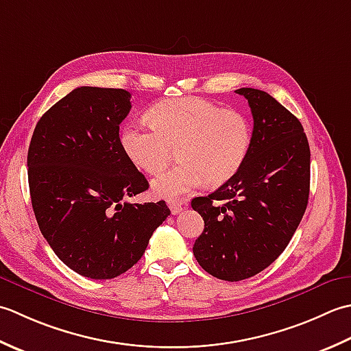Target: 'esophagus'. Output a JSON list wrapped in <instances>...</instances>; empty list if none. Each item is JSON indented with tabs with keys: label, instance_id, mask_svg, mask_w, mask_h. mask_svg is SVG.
<instances>
[{
	"label": "esophagus",
	"instance_id": "esophagus-1",
	"mask_svg": "<svg viewBox=\"0 0 351 351\" xmlns=\"http://www.w3.org/2000/svg\"><path fill=\"white\" fill-rule=\"evenodd\" d=\"M183 209L184 207L182 203H169V210L173 215H178V213H180Z\"/></svg>",
	"mask_w": 351,
	"mask_h": 351
}]
</instances>
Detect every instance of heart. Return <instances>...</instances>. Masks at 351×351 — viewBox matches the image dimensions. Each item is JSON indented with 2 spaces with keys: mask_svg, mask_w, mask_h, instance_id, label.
Segmentation results:
<instances>
[{
  "mask_svg": "<svg viewBox=\"0 0 351 351\" xmlns=\"http://www.w3.org/2000/svg\"><path fill=\"white\" fill-rule=\"evenodd\" d=\"M149 121L152 125H125L121 147L136 167L152 176L169 165L178 148L180 165L152 183L153 194L168 202H178L206 182L227 183L239 173L253 145L248 115L199 97L157 103L149 110Z\"/></svg>",
  "mask_w": 351,
  "mask_h": 351,
  "instance_id": "1",
  "label": "heart"
}]
</instances>
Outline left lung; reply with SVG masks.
I'll return each mask as SVG.
<instances>
[{
    "mask_svg": "<svg viewBox=\"0 0 351 351\" xmlns=\"http://www.w3.org/2000/svg\"><path fill=\"white\" fill-rule=\"evenodd\" d=\"M254 121L253 145L239 173L207 197L192 199L204 219L194 256L227 282L259 274L288 247L311 186V149L300 121L259 89L241 88Z\"/></svg>",
    "mask_w": 351,
    "mask_h": 351,
    "instance_id": "8db88e82",
    "label": "left lung"
}]
</instances>
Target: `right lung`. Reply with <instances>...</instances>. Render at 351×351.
I'll list each match as a JSON object with an SVG mask.
<instances>
[{"mask_svg": "<svg viewBox=\"0 0 351 351\" xmlns=\"http://www.w3.org/2000/svg\"><path fill=\"white\" fill-rule=\"evenodd\" d=\"M130 92L82 86L36 124L27 167L32 206L57 257L107 280L130 269L169 215L165 202L127 203L148 182L121 147Z\"/></svg>", "mask_w": 351, "mask_h": 351, "instance_id": "right-lung-1", "label": "right lung"}]
</instances>
